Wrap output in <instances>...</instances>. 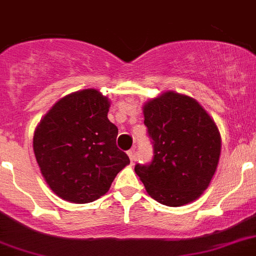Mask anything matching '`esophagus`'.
I'll return each instance as SVG.
<instances>
[{
  "mask_svg": "<svg viewBox=\"0 0 256 256\" xmlns=\"http://www.w3.org/2000/svg\"><path fill=\"white\" fill-rule=\"evenodd\" d=\"M128 158H130V160L132 162V163H134V162H135V159H136L135 149H134V148H132V149L128 150Z\"/></svg>",
  "mask_w": 256,
  "mask_h": 256,
  "instance_id": "obj_1",
  "label": "esophagus"
}]
</instances>
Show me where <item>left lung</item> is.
<instances>
[{"label": "left lung", "mask_w": 256, "mask_h": 256, "mask_svg": "<svg viewBox=\"0 0 256 256\" xmlns=\"http://www.w3.org/2000/svg\"><path fill=\"white\" fill-rule=\"evenodd\" d=\"M152 159L135 173L150 197L170 207L197 200L216 172L221 139L214 120L188 96L166 92L144 106Z\"/></svg>", "instance_id": "obj_1"}]
</instances>
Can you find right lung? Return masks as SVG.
Wrapping results in <instances>:
<instances>
[{
	"instance_id": "add662e5",
	"label": "right lung",
	"mask_w": 256,
	"mask_h": 256,
	"mask_svg": "<svg viewBox=\"0 0 256 256\" xmlns=\"http://www.w3.org/2000/svg\"><path fill=\"white\" fill-rule=\"evenodd\" d=\"M108 107L98 90H80L56 102L36 128L35 158L49 187L63 200H98L130 163L116 145L118 130L107 118Z\"/></svg>"
}]
</instances>
